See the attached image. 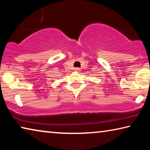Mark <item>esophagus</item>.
Instances as JSON below:
<instances>
[{
    "instance_id": "obj_1",
    "label": "esophagus",
    "mask_w": 150,
    "mask_h": 150,
    "mask_svg": "<svg viewBox=\"0 0 150 150\" xmlns=\"http://www.w3.org/2000/svg\"><path fill=\"white\" fill-rule=\"evenodd\" d=\"M75 71L76 72H80L81 71V69H79V68H75Z\"/></svg>"
}]
</instances>
